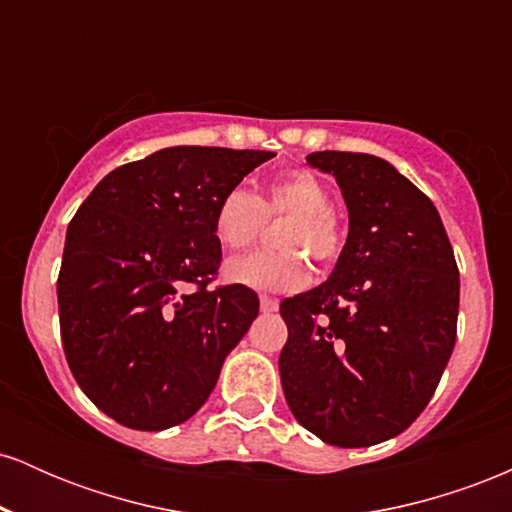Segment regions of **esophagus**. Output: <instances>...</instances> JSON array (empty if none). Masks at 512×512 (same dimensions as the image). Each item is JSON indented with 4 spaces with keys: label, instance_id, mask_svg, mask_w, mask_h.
Wrapping results in <instances>:
<instances>
[{
    "label": "esophagus",
    "instance_id": "obj_1",
    "mask_svg": "<svg viewBox=\"0 0 512 512\" xmlns=\"http://www.w3.org/2000/svg\"><path fill=\"white\" fill-rule=\"evenodd\" d=\"M260 310L262 313H276V310H279V301H274V298H269V296H262Z\"/></svg>",
    "mask_w": 512,
    "mask_h": 512
}]
</instances>
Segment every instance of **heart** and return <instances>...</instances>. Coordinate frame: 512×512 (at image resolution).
Here are the masks:
<instances>
[{"instance_id": "b5f03b06", "label": "heart", "mask_w": 512, "mask_h": 512, "mask_svg": "<svg viewBox=\"0 0 512 512\" xmlns=\"http://www.w3.org/2000/svg\"><path fill=\"white\" fill-rule=\"evenodd\" d=\"M332 197L317 175L289 170L267 182L262 195L245 187H231L219 199L214 214V236L226 250H240L255 243L264 216H291L281 231V252H248L223 264L231 284L264 293H291L310 281L313 255L320 264H332L342 252V231L332 216Z\"/></svg>"}]
</instances>
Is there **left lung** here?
<instances>
[{
	"label": "left lung",
	"instance_id": "obj_1",
	"mask_svg": "<svg viewBox=\"0 0 512 512\" xmlns=\"http://www.w3.org/2000/svg\"><path fill=\"white\" fill-rule=\"evenodd\" d=\"M349 209L330 279L281 301L279 373L296 421L337 448L399 436L431 402L457 334L460 272L438 209L385 158L315 151Z\"/></svg>",
	"mask_w": 512,
	"mask_h": 512
}]
</instances>
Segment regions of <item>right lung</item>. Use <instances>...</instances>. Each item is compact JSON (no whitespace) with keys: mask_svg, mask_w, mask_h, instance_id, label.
<instances>
[{"mask_svg":"<svg viewBox=\"0 0 512 512\" xmlns=\"http://www.w3.org/2000/svg\"><path fill=\"white\" fill-rule=\"evenodd\" d=\"M272 156L168 146L105 175L74 214L57 279L62 346L84 395L117 424L190 419L260 313L252 289L209 286L221 262L214 214Z\"/></svg>","mask_w":512,"mask_h":512,"instance_id":"add662e5","label":"right lung"}]
</instances>
